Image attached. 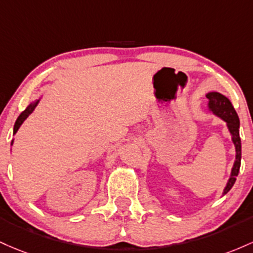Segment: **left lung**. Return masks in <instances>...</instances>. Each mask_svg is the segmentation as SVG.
I'll return each instance as SVG.
<instances>
[{"label": "left lung", "instance_id": "left-lung-1", "mask_svg": "<svg viewBox=\"0 0 253 253\" xmlns=\"http://www.w3.org/2000/svg\"><path fill=\"white\" fill-rule=\"evenodd\" d=\"M208 98V103H207V109L208 111L212 113L216 117L221 118L226 123L227 129H228L229 134H231L232 142L234 144L235 148V160L232 167L231 175H229V179L227 180V184L223 189L222 196H225L229 190L232 189V186L234 185L235 180H237L238 173L240 169V163H241V140L239 136V127H240V122L239 117H238L237 112H235L233 105H232L231 100L227 98L226 95L221 94L218 92H208L206 94Z\"/></svg>", "mask_w": 253, "mask_h": 253}]
</instances>
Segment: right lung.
<instances>
[{"instance_id":"1","label":"right lung","mask_w":253,"mask_h":253,"mask_svg":"<svg viewBox=\"0 0 253 253\" xmlns=\"http://www.w3.org/2000/svg\"><path fill=\"white\" fill-rule=\"evenodd\" d=\"M39 101H41V98H39L38 100L32 101V103H31V104L28 105V106L26 107V110H25L24 112L20 113V116L18 117V119H16L15 124H14V129H13V134H14V135H15L16 132H18V130L20 129V126H21L22 123H24V122L26 121L28 116H30L31 113L35 111V109L37 107V105L39 104ZM13 143H14V140H12V142H10V144H12V146H13Z\"/></svg>"}]
</instances>
